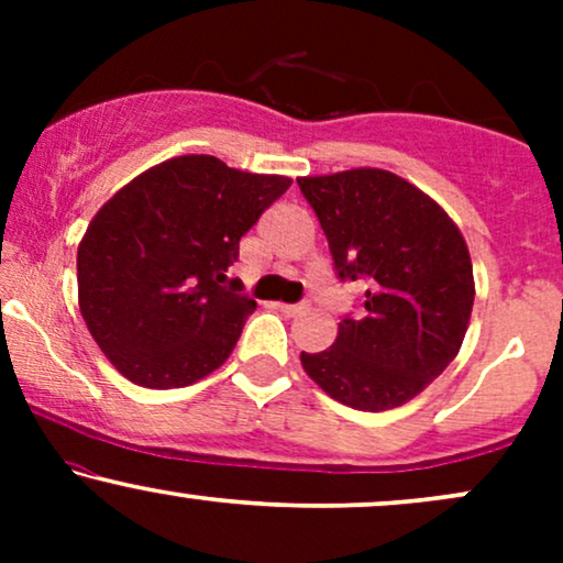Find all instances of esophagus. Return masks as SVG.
Wrapping results in <instances>:
<instances>
[{
  "label": "esophagus",
  "instance_id": "esophagus-1",
  "mask_svg": "<svg viewBox=\"0 0 563 563\" xmlns=\"http://www.w3.org/2000/svg\"><path fill=\"white\" fill-rule=\"evenodd\" d=\"M277 309H280V312H286L288 318H296V314H301V312H307V303H277Z\"/></svg>",
  "mask_w": 563,
  "mask_h": 563
}]
</instances>
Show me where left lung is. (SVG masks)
Listing matches in <instances>:
<instances>
[{
    "mask_svg": "<svg viewBox=\"0 0 563 563\" xmlns=\"http://www.w3.org/2000/svg\"><path fill=\"white\" fill-rule=\"evenodd\" d=\"M341 280H365V312L325 352H301L335 402L380 412L410 402L461 352L474 309L463 232L434 198L386 169L299 177Z\"/></svg>",
    "mask_w": 563,
    "mask_h": 563,
    "instance_id": "left-lung-1",
    "label": "left lung"
}]
</instances>
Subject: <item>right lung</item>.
Returning a JSON list of instances; mask_svg holds the SVG:
<instances>
[{"label": "right lung", "mask_w": 563, "mask_h": 563, "mask_svg": "<svg viewBox=\"0 0 563 563\" xmlns=\"http://www.w3.org/2000/svg\"><path fill=\"white\" fill-rule=\"evenodd\" d=\"M288 187L283 174L177 156L100 206L76 254L79 309L121 376L183 389L230 357L256 301L228 286V269L241 238Z\"/></svg>", "instance_id": "obj_1"}]
</instances>
